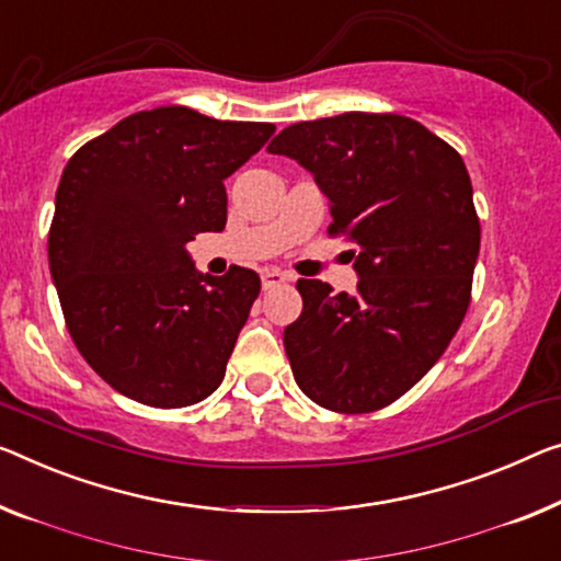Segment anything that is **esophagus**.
<instances>
[{
    "label": "esophagus",
    "mask_w": 561,
    "mask_h": 561,
    "mask_svg": "<svg viewBox=\"0 0 561 561\" xmlns=\"http://www.w3.org/2000/svg\"><path fill=\"white\" fill-rule=\"evenodd\" d=\"M284 282H289V277H287V274H282L279 270H264L262 272V287L264 289H274V287H279V284H284Z\"/></svg>",
    "instance_id": "1"
}]
</instances>
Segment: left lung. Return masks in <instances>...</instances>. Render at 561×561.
Returning a JSON list of instances; mask_svg holds the SVG:
<instances>
[{
  "label": "left lung",
  "mask_w": 561,
  "mask_h": 561,
  "mask_svg": "<svg viewBox=\"0 0 561 561\" xmlns=\"http://www.w3.org/2000/svg\"><path fill=\"white\" fill-rule=\"evenodd\" d=\"M314 175L330 233L355 241V295L299 279L284 330L297 386L317 405L370 413L411 390L461 328L481 227L463 158L405 115L295 123L270 144Z\"/></svg>",
  "instance_id": "left-lung-1"
}]
</instances>
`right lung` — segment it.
Masks as SVG:
<instances>
[{"instance_id": "add662e5", "label": "right lung", "mask_w": 561, "mask_h": 561, "mask_svg": "<svg viewBox=\"0 0 561 561\" xmlns=\"http://www.w3.org/2000/svg\"><path fill=\"white\" fill-rule=\"evenodd\" d=\"M274 130L153 107L67 161L49 274L80 355L123 396L186 408L221 386L262 282L244 266L201 274L186 244L227 227L224 181Z\"/></svg>"}]
</instances>
